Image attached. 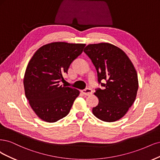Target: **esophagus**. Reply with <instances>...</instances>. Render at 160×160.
<instances>
[{
    "instance_id": "1",
    "label": "esophagus",
    "mask_w": 160,
    "mask_h": 160,
    "mask_svg": "<svg viewBox=\"0 0 160 160\" xmlns=\"http://www.w3.org/2000/svg\"><path fill=\"white\" fill-rule=\"evenodd\" d=\"M81 92H82V94H84V95H87V96L90 95V94H92V90L91 88H86V89L82 90Z\"/></svg>"
}]
</instances>
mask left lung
Segmentation results:
<instances>
[{
  "label": "left lung",
  "instance_id": "obj_1",
  "mask_svg": "<svg viewBox=\"0 0 160 160\" xmlns=\"http://www.w3.org/2000/svg\"><path fill=\"white\" fill-rule=\"evenodd\" d=\"M84 52L94 65L98 81L104 87L96 89L99 102L92 113L104 122L120 120L136 100L138 80L134 66L122 50L110 43L88 44ZM102 80L107 83H102Z\"/></svg>",
  "mask_w": 160,
  "mask_h": 160
}]
</instances>
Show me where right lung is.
<instances>
[{"label": "right lung", "mask_w": 160, "mask_h": 160, "mask_svg": "<svg viewBox=\"0 0 160 160\" xmlns=\"http://www.w3.org/2000/svg\"><path fill=\"white\" fill-rule=\"evenodd\" d=\"M85 44L56 42L40 47L26 69L25 96L41 120L55 122L68 114L80 91L61 85L71 63L83 52Z\"/></svg>", "instance_id": "obj_1"}]
</instances>
